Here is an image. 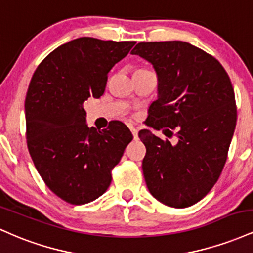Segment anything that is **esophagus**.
Here are the masks:
<instances>
[{
	"instance_id": "obj_1",
	"label": "esophagus",
	"mask_w": 253,
	"mask_h": 253,
	"mask_svg": "<svg viewBox=\"0 0 253 253\" xmlns=\"http://www.w3.org/2000/svg\"><path fill=\"white\" fill-rule=\"evenodd\" d=\"M129 129H130V132H132L133 136H134V139L138 138V129H136L135 127H133V126H129Z\"/></svg>"
}]
</instances>
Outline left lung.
<instances>
[{
	"instance_id": "obj_1",
	"label": "left lung",
	"mask_w": 253,
	"mask_h": 253,
	"mask_svg": "<svg viewBox=\"0 0 253 253\" xmlns=\"http://www.w3.org/2000/svg\"><path fill=\"white\" fill-rule=\"evenodd\" d=\"M132 54L149 60L158 75L147 120L177 136L172 145L149 129L139 132L146 146L145 182L164 205L189 207L210 193L227 161L237 123L231 80L219 60L184 42H139Z\"/></svg>"
}]
</instances>
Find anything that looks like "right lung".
<instances>
[{
	"instance_id": "add662e5",
	"label": "right lung",
	"mask_w": 253,
	"mask_h": 253,
	"mask_svg": "<svg viewBox=\"0 0 253 253\" xmlns=\"http://www.w3.org/2000/svg\"><path fill=\"white\" fill-rule=\"evenodd\" d=\"M134 45L78 38L52 51L34 71L25 100L27 147L45 184L65 202L84 205L102 195L133 139L120 121L89 128L83 102L102 96L110 69Z\"/></svg>"
}]
</instances>
